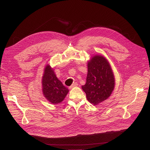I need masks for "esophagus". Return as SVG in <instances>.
Here are the masks:
<instances>
[{"label":"esophagus","mask_w":150,"mask_h":150,"mask_svg":"<svg viewBox=\"0 0 150 150\" xmlns=\"http://www.w3.org/2000/svg\"><path fill=\"white\" fill-rule=\"evenodd\" d=\"M78 83H73V84H72L71 86H69V89H71L72 88H74V87H76V86H78Z\"/></svg>","instance_id":"34e87169"}]
</instances>
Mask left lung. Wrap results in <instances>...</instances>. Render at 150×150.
Instances as JSON below:
<instances>
[{"label":"left lung","mask_w":150,"mask_h":150,"mask_svg":"<svg viewBox=\"0 0 150 150\" xmlns=\"http://www.w3.org/2000/svg\"><path fill=\"white\" fill-rule=\"evenodd\" d=\"M86 83L81 86L88 101L93 105L106 100L115 87L114 72L108 60L101 54H95L88 61Z\"/></svg>","instance_id":"left-lung-1"}]
</instances>
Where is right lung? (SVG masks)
Returning a JSON list of instances; mask_svg holds the SVG:
<instances>
[{
    "label": "right lung",
    "instance_id": "add662e5",
    "mask_svg": "<svg viewBox=\"0 0 150 150\" xmlns=\"http://www.w3.org/2000/svg\"><path fill=\"white\" fill-rule=\"evenodd\" d=\"M41 83L43 96L51 104L61 103L69 93V89L57 78L49 64L45 66Z\"/></svg>",
    "mask_w": 150,
    "mask_h": 150
}]
</instances>
